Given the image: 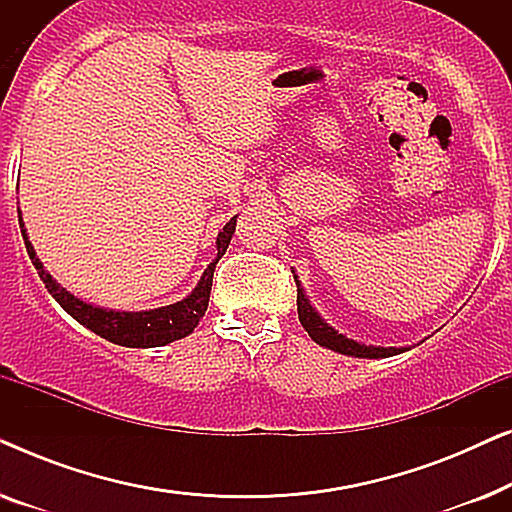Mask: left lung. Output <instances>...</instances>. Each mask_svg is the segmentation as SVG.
<instances>
[{"label":"left lung","mask_w":512,"mask_h":512,"mask_svg":"<svg viewBox=\"0 0 512 512\" xmlns=\"http://www.w3.org/2000/svg\"><path fill=\"white\" fill-rule=\"evenodd\" d=\"M293 279H296V286H298V319L317 345L333 349V352L345 354V356H356V359H387V356L403 354L410 349V347L363 345V342H356L352 338H347V335L338 333L331 324H326V321L321 319V314L317 310H314L310 298L305 296V289L303 284H300L296 272H293Z\"/></svg>","instance_id":"1"}]
</instances>
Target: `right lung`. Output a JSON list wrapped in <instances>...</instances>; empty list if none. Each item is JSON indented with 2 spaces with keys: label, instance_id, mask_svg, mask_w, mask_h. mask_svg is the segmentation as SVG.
Segmentation results:
<instances>
[{
  "label": "right lung",
  "instance_id": "obj_1",
  "mask_svg": "<svg viewBox=\"0 0 512 512\" xmlns=\"http://www.w3.org/2000/svg\"><path fill=\"white\" fill-rule=\"evenodd\" d=\"M18 221H20V233H23L27 256L34 268H37L41 282L46 284V289L51 296L58 300L62 310L69 317H74L81 326L90 328V331L100 335V338L114 342L121 347H165L174 340L186 338L193 333V328L200 324V319L205 317L207 305H209V293H212V279L214 268L219 263V258L226 254L230 240H233L237 216H233L223 230L216 237V258L207 265V270L202 272L200 282L195 289L188 293L186 298L177 300V303L156 307V310H142V312H123V310H109V307H100L86 300L76 298L74 293H69L65 286L55 282L53 275H48L44 263L39 261L37 251H34L30 237H27V228L23 221V214L18 209Z\"/></svg>",
  "mask_w": 512,
  "mask_h": 512
}]
</instances>
